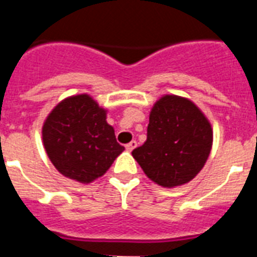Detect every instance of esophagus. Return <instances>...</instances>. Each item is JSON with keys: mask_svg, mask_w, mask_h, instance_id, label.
Here are the masks:
<instances>
[{"mask_svg": "<svg viewBox=\"0 0 257 257\" xmlns=\"http://www.w3.org/2000/svg\"><path fill=\"white\" fill-rule=\"evenodd\" d=\"M136 147H137V143H136V141H135V140L131 141L129 144L125 145V148H126V151H128V152H132L133 149L136 148Z\"/></svg>", "mask_w": 257, "mask_h": 257, "instance_id": "esophagus-1", "label": "esophagus"}]
</instances>
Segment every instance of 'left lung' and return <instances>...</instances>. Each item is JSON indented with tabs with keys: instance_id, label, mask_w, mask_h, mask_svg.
<instances>
[{
	"instance_id": "obj_1",
	"label": "left lung",
	"mask_w": 257,
	"mask_h": 257,
	"mask_svg": "<svg viewBox=\"0 0 257 257\" xmlns=\"http://www.w3.org/2000/svg\"><path fill=\"white\" fill-rule=\"evenodd\" d=\"M212 125L192 100L164 94L149 113L147 141L132 152L148 179L163 188L189 183L207 163Z\"/></svg>"
}]
</instances>
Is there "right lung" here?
<instances>
[{
	"instance_id": "obj_1",
	"label": "right lung",
	"mask_w": 257,
	"mask_h": 257,
	"mask_svg": "<svg viewBox=\"0 0 257 257\" xmlns=\"http://www.w3.org/2000/svg\"><path fill=\"white\" fill-rule=\"evenodd\" d=\"M106 114L108 109L81 93L61 100L46 116L42 144L62 176L81 184L93 183L124 152Z\"/></svg>"
}]
</instances>
